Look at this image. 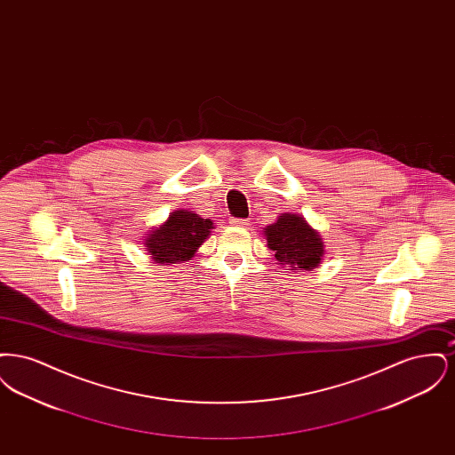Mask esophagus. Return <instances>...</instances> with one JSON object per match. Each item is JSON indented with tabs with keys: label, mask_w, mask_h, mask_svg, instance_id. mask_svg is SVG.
<instances>
[{
	"label": "esophagus",
	"mask_w": 455,
	"mask_h": 455,
	"mask_svg": "<svg viewBox=\"0 0 455 455\" xmlns=\"http://www.w3.org/2000/svg\"><path fill=\"white\" fill-rule=\"evenodd\" d=\"M230 223L235 225V227H247V225H249V220H247V218H232Z\"/></svg>",
	"instance_id": "34e87169"
}]
</instances>
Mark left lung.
Segmentation results:
<instances>
[{
	"instance_id": "left-lung-1",
	"label": "left lung",
	"mask_w": 455,
	"mask_h": 455,
	"mask_svg": "<svg viewBox=\"0 0 455 455\" xmlns=\"http://www.w3.org/2000/svg\"><path fill=\"white\" fill-rule=\"evenodd\" d=\"M264 234L267 247L275 251L280 264H288L293 269H314L323 259V240L300 215L284 213Z\"/></svg>"
}]
</instances>
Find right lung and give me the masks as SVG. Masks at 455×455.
<instances>
[{
	"instance_id": "add662e5",
	"label": "right lung",
	"mask_w": 455,
	"mask_h": 455,
	"mask_svg": "<svg viewBox=\"0 0 455 455\" xmlns=\"http://www.w3.org/2000/svg\"><path fill=\"white\" fill-rule=\"evenodd\" d=\"M212 228V220L179 210L160 228L153 230L150 238H147V249L160 264L189 260Z\"/></svg>"
}]
</instances>
